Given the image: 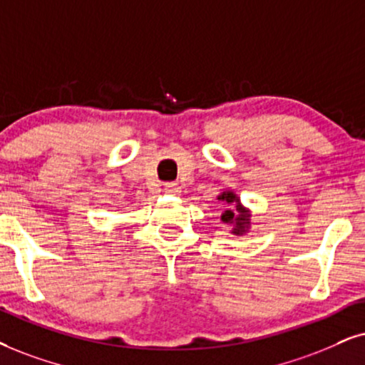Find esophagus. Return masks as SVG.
I'll use <instances>...</instances> for the list:
<instances>
[{
  "label": "esophagus",
  "instance_id": "34e87169",
  "mask_svg": "<svg viewBox=\"0 0 365 365\" xmlns=\"http://www.w3.org/2000/svg\"><path fill=\"white\" fill-rule=\"evenodd\" d=\"M165 192H167V193H178L180 188L177 187V183L170 182V183H167V185H165Z\"/></svg>",
  "mask_w": 365,
  "mask_h": 365
}]
</instances>
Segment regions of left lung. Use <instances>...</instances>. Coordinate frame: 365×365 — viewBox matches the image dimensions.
<instances>
[{
    "label": "left lung",
    "mask_w": 365,
    "mask_h": 365,
    "mask_svg": "<svg viewBox=\"0 0 365 365\" xmlns=\"http://www.w3.org/2000/svg\"><path fill=\"white\" fill-rule=\"evenodd\" d=\"M219 200H224L225 204L229 205H236V212L237 214H234L232 210H225L222 214V220L224 222H229V224H234V234H244L246 230L249 229V215L246 209H242L241 204H239L237 197L234 195L232 192H224L222 195L219 197Z\"/></svg>",
    "instance_id": "1"
}]
</instances>
